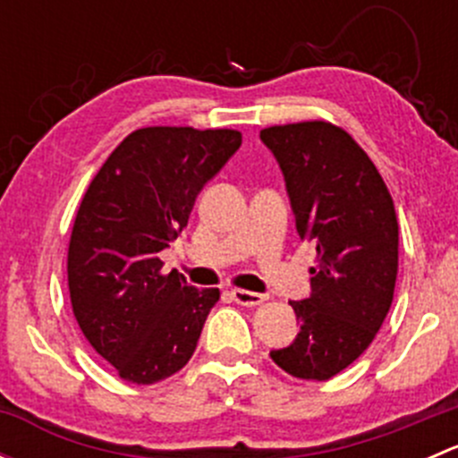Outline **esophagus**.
<instances>
[{
  "mask_svg": "<svg viewBox=\"0 0 458 458\" xmlns=\"http://www.w3.org/2000/svg\"><path fill=\"white\" fill-rule=\"evenodd\" d=\"M230 294H233V299H234V301L239 303V306L255 308V306H259V303L266 301V294L250 293V290H243V288H234V290H230Z\"/></svg>",
  "mask_w": 458,
  "mask_h": 458,
  "instance_id": "obj_1",
  "label": "esophagus"
}]
</instances>
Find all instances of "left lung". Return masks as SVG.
Returning a JSON list of instances; mask_svg holds the SVG:
<instances>
[{"instance_id":"obj_1","label":"left lung","mask_w":458,"mask_h":458,"mask_svg":"<svg viewBox=\"0 0 458 458\" xmlns=\"http://www.w3.org/2000/svg\"><path fill=\"white\" fill-rule=\"evenodd\" d=\"M261 141L284 170L299 237L317 246L310 299L290 301L301 332L270 357L293 377L327 381L366 352L392 306L394 201L368 152L335 123L270 126Z\"/></svg>"}]
</instances>
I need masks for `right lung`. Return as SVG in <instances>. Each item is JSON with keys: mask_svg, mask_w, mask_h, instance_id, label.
I'll use <instances>...</instances> for the list:
<instances>
[{"mask_svg": "<svg viewBox=\"0 0 458 458\" xmlns=\"http://www.w3.org/2000/svg\"><path fill=\"white\" fill-rule=\"evenodd\" d=\"M242 146L233 128L131 132L92 177L68 243L72 315L119 378L152 386L191 361L219 288L161 272L206 182Z\"/></svg>", "mask_w": 458, "mask_h": 458, "instance_id": "add662e5", "label": "right lung"}]
</instances>
